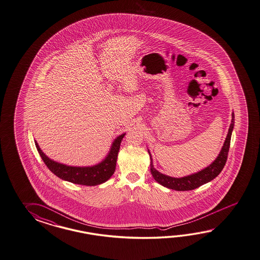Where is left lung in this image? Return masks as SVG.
<instances>
[{
    "label": "left lung",
    "instance_id": "1",
    "mask_svg": "<svg viewBox=\"0 0 260 260\" xmlns=\"http://www.w3.org/2000/svg\"><path fill=\"white\" fill-rule=\"evenodd\" d=\"M235 115L234 113H232V119H231V124L228 129V136L225 138V141L223 143L221 152L219 156L216 158L215 160L211 165L206 167L201 171L197 172L196 174H192L187 177H172L169 176L164 175L161 173L157 171L154 166H153L152 157L151 154L148 151V154L150 156V172L152 174L154 179L158 183L165 186L168 189L176 190H191L197 189L198 187L202 186L204 184L208 183L214 179L221 172H222L226 159H228V151H229V146H230V141H231V134L234 127Z\"/></svg>",
    "mask_w": 260,
    "mask_h": 260
}]
</instances>
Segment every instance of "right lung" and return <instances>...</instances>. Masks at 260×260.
<instances>
[{
  "label": "right lung",
  "instance_id": "1",
  "mask_svg": "<svg viewBox=\"0 0 260 260\" xmlns=\"http://www.w3.org/2000/svg\"><path fill=\"white\" fill-rule=\"evenodd\" d=\"M125 134L126 133L121 134L114 140L111 147V150L105 159H103L99 165L88 166V167L68 166V165L56 162L51 158H48L44 153L42 152L38 143L37 142L35 143L38 148V153L41 158L43 159L45 165H47V167L55 176H57L63 180L70 181L71 183L80 184V185H85V186H95L99 184L104 183L113 176V174L115 171L116 159L119 152L121 142L124 138Z\"/></svg>",
  "mask_w": 260,
  "mask_h": 260
}]
</instances>
